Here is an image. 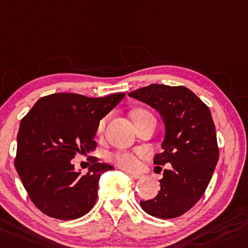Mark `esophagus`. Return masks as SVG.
<instances>
[{
    "instance_id": "esophagus-1",
    "label": "esophagus",
    "mask_w": 248,
    "mask_h": 248,
    "mask_svg": "<svg viewBox=\"0 0 248 248\" xmlns=\"http://www.w3.org/2000/svg\"><path fill=\"white\" fill-rule=\"evenodd\" d=\"M126 173L128 174V176L133 179H139V178H141V177H142L140 173H132V172H126Z\"/></svg>"
}]
</instances>
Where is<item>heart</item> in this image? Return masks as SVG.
I'll list each match as a JSON object with an SVG mask.
<instances>
[{
	"label": "heart",
	"mask_w": 248,
	"mask_h": 248,
	"mask_svg": "<svg viewBox=\"0 0 248 248\" xmlns=\"http://www.w3.org/2000/svg\"><path fill=\"white\" fill-rule=\"evenodd\" d=\"M106 126V119L101 120L98 124V132H102ZM144 155V152H129V151H119V152L111 153L109 159L119 165L120 168L127 171H134L139 168V157Z\"/></svg>",
	"instance_id": "heart-1"
}]
</instances>
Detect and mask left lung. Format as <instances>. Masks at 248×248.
I'll return each mask as SVG.
<instances>
[{
	"label": "left lung",
	"mask_w": 248,
	"mask_h": 248,
	"mask_svg": "<svg viewBox=\"0 0 248 248\" xmlns=\"http://www.w3.org/2000/svg\"><path fill=\"white\" fill-rule=\"evenodd\" d=\"M128 96L151 106L163 117V152L155 155L153 163L171 164L159 181L157 196L140 201V205L159 218L183 215L203 196L218 160L215 124L209 108L182 85L151 84Z\"/></svg>",
	"instance_id": "obj_1"
}]
</instances>
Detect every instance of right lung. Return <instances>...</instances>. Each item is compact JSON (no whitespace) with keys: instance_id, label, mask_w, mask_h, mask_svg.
I'll return each mask as SVG.
<instances>
[{"instance_id":"obj_1","label":"right lung","mask_w":248,"mask_h":248,"mask_svg":"<svg viewBox=\"0 0 248 248\" xmlns=\"http://www.w3.org/2000/svg\"><path fill=\"white\" fill-rule=\"evenodd\" d=\"M126 93L87 97L58 93L38 100L21 120L15 169L35 207L59 220H75L89 213L97 199L100 177L113 170L93 161L87 174L75 170L71 159L96 148L100 120Z\"/></svg>"}]
</instances>
